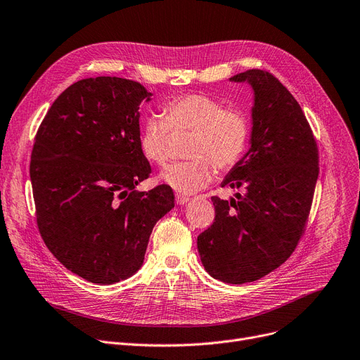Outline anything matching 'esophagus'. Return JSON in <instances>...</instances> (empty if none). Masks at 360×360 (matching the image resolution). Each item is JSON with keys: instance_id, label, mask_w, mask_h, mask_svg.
Masks as SVG:
<instances>
[{"instance_id": "esophagus-1", "label": "esophagus", "mask_w": 360, "mask_h": 360, "mask_svg": "<svg viewBox=\"0 0 360 360\" xmlns=\"http://www.w3.org/2000/svg\"><path fill=\"white\" fill-rule=\"evenodd\" d=\"M188 201H190V197H185V195H181V194L176 195V202H178L179 205H184V204H186Z\"/></svg>"}]
</instances>
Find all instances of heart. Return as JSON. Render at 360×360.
Instances as JSON below:
<instances>
[{
	"instance_id": "heart-1",
	"label": "heart",
	"mask_w": 360,
	"mask_h": 360,
	"mask_svg": "<svg viewBox=\"0 0 360 360\" xmlns=\"http://www.w3.org/2000/svg\"><path fill=\"white\" fill-rule=\"evenodd\" d=\"M170 128L190 129V162L174 163L162 172L163 184L182 194L200 191L214 176V166L229 169L238 163L248 141L250 125L245 113L205 94H186L169 101L163 117L151 113L140 129L143 155L159 166L170 159Z\"/></svg>"
}]
</instances>
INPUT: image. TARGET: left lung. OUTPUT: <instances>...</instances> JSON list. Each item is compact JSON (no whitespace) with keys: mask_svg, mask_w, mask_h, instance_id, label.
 <instances>
[{"mask_svg":"<svg viewBox=\"0 0 360 360\" xmlns=\"http://www.w3.org/2000/svg\"><path fill=\"white\" fill-rule=\"evenodd\" d=\"M254 91L250 150L212 197L216 217L197 239L205 271L232 285L255 281L285 262L304 233L318 179V148L290 91L274 75L248 70L229 79Z\"/></svg>","mask_w":360,"mask_h":360,"instance_id":"8db88e82","label":"left lung"}]
</instances>
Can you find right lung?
Segmentation results:
<instances>
[{
    "instance_id": "add662e5",
    "label": "right lung",
    "mask_w": 360,
    "mask_h": 360,
    "mask_svg": "<svg viewBox=\"0 0 360 360\" xmlns=\"http://www.w3.org/2000/svg\"><path fill=\"white\" fill-rule=\"evenodd\" d=\"M151 93L120 77L84 79L49 108L32 150L39 232L65 269L113 285L143 266L151 231L174 209L169 185L137 193L151 167L140 148V105Z\"/></svg>"
}]
</instances>
